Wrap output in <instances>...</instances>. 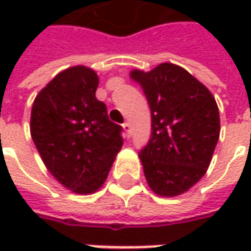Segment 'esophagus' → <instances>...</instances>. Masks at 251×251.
<instances>
[{
    "mask_svg": "<svg viewBox=\"0 0 251 251\" xmlns=\"http://www.w3.org/2000/svg\"><path fill=\"white\" fill-rule=\"evenodd\" d=\"M124 130H125L126 136H130V134H131L130 122H125V124H124Z\"/></svg>",
    "mask_w": 251,
    "mask_h": 251,
    "instance_id": "esophagus-1",
    "label": "esophagus"
}]
</instances>
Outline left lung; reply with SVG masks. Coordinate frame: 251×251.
Returning <instances> with one entry per match:
<instances>
[{
    "label": "left lung",
    "instance_id": "1",
    "mask_svg": "<svg viewBox=\"0 0 251 251\" xmlns=\"http://www.w3.org/2000/svg\"><path fill=\"white\" fill-rule=\"evenodd\" d=\"M130 77L144 90L152 117V134L140 152L151 189L177 196L199 181L211 163L221 133L215 98L184 68L161 63Z\"/></svg>",
    "mask_w": 251,
    "mask_h": 251
}]
</instances>
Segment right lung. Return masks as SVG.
<instances>
[{
    "mask_svg": "<svg viewBox=\"0 0 251 251\" xmlns=\"http://www.w3.org/2000/svg\"><path fill=\"white\" fill-rule=\"evenodd\" d=\"M98 75L91 68H67L36 97L30 134L47 169L75 194L98 191L122 148V126L109 120L95 97Z\"/></svg>",
    "mask_w": 251,
    "mask_h": 251,
    "instance_id": "obj_1",
    "label": "right lung"
}]
</instances>
